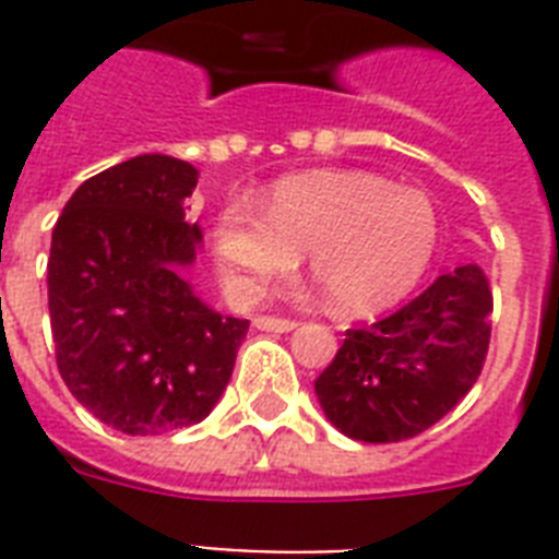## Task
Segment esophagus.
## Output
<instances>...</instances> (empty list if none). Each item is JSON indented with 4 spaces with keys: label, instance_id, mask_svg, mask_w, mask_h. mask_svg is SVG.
<instances>
[{
    "label": "esophagus",
    "instance_id": "obj_1",
    "mask_svg": "<svg viewBox=\"0 0 559 559\" xmlns=\"http://www.w3.org/2000/svg\"><path fill=\"white\" fill-rule=\"evenodd\" d=\"M254 328L266 333H289L296 331L298 322H293V319H278V316H258Z\"/></svg>",
    "mask_w": 559,
    "mask_h": 559
}]
</instances>
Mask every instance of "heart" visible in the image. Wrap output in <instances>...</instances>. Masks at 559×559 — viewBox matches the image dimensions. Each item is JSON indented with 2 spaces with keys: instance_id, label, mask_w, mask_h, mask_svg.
Listing matches in <instances>:
<instances>
[{
  "instance_id": "heart-1",
  "label": "heart",
  "mask_w": 559,
  "mask_h": 559,
  "mask_svg": "<svg viewBox=\"0 0 559 559\" xmlns=\"http://www.w3.org/2000/svg\"><path fill=\"white\" fill-rule=\"evenodd\" d=\"M438 237V211L424 191L371 170L328 168L278 179L263 211L228 202L211 246L237 301L266 296L307 254L328 307L359 319L394 307L424 281Z\"/></svg>"
}]
</instances>
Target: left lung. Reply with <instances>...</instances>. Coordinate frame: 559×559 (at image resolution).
Returning <instances> with one entry per match:
<instances>
[{"mask_svg":"<svg viewBox=\"0 0 559 559\" xmlns=\"http://www.w3.org/2000/svg\"><path fill=\"white\" fill-rule=\"evenodd\" d=\"M490 313L485 272L467 263L397 313L350 328L316 380L328 420L366 443L406 441L438 424L485 368Z\"/></svg>","mask_w":559,"mask_h":559,"instance_id":"1","label":"left lung"}]
</instances>
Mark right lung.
I'll return each instance as SVG.
<instances>
[{
	"mask_svg": "<svg viewBox=\"0 0 559 559\" xmlns=\"http://www.w3.org/2000/svg\"><path fill=\"white\" fill-rule=\"evenodd\" d=\"M193 188V165L144 153L86 179L51 231L57 371L83 408L124 435L209 417L249 331L182 278L202 240L186 219Z\"/></svg>",
	"mask_w": 559,
	"mask_h": 559,
	"instance_id": "right-lung-1",
	"label": "right lung"
}]
</instances>
